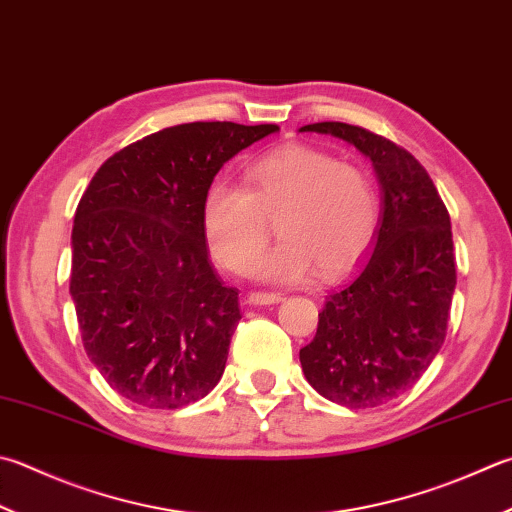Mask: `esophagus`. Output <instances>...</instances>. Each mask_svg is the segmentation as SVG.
I'll return each mask as SVG.
<instances>
[{"mask_svg":"<svg viewBox=\"0 0 512 512\" xmlns=\"http://www.w3.org/2000/svg\"><path fill=\"white\" fill-rule=\"evenodd\" d=\"M278 301H283V294L278 292H252L247 296V303L252 305H274Z\"/></svg>","mask_w":512,"mask_h":512,"instance_id":"1","label":"esophagus"}]
</instances>
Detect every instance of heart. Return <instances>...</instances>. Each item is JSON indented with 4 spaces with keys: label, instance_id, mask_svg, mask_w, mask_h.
<instances>
[{
    "label": "heart",
    "instance_id": "obj_1",
    "mask_svg": "<svg viewBox=\"0 0 512 512\" xmlns=\"http://www.w3.org/2000/svg\"><path fill=\"white\" fill-rule=\"evenodd\" d=\"M278 220V245L258 267L267 281L350 269L379 225V202L363 173L307 144H285L245 169V189L214 185L202 223L211 252L234 274H252Z\"/></svg>",
    "mask_w": 512,
    "mask_h": 512
}]
</instances>
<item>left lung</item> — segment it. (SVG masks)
I'll list each match as a JSON object with an SVG mask.
<instances>
[{
	"mask_svg": "<svg viewBox=\"0 0 512 512\" xmlns=\"http://www.w3.org/2000/svg\"><path fill=\"white\" fill-rule=\"evenodd\" d=\"M301 131L354 144L383 191L372 252L325 296L316 336L301 350L321 397L361 410L401 397L441 350L457 285L450 214L421 162L399 144L345 122Z\"/></svg>",
	"mask_w": 512,
	"mask_h": 512,
	"instance_id": "1",
	"label": "left lung"
}]
</instances>
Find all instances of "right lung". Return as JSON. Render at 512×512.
<instances>
[{
  "mask_svg": "<svg viewBox=\"0 0 512 512\" xmlns=\"http://www.w3.org/2000/svg\"><path fill=\"white\" fill-rule=\"evenodd\" d=\"M276 131L178 124L113 153L86 187L71 296L86 356L120 397L176 410L216 388L240 305L211 267L202 207L220 167Z\"/></svg>",
  "mask_w": 512,
  "mask_h": 512,
  "instance_id": "1",
  "label": "right lung"
}]
</instances>
